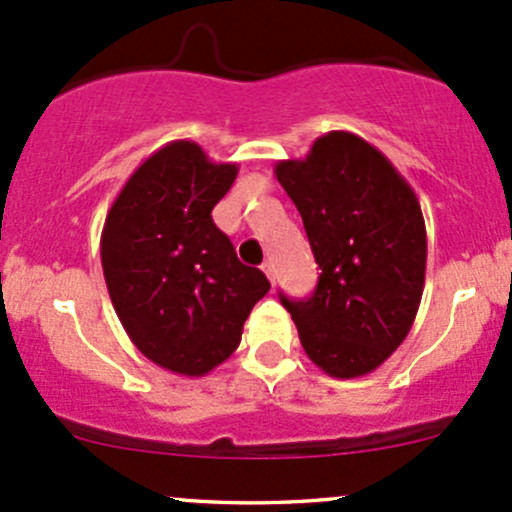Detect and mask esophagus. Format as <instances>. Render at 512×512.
Here are the masks:
<instances>
[{
  "label": "esophagus",
  "instance_id": "1",
  "mask_svg": "<svg viewBox=\"0 0 512 512\" xmlns=\"http://www.w3.org/2000/svg\"><path fill=\"white\" fill-rule=\"evenodd\" d=\"M262 272L267 274V279L274 284V264H272V262H264V264H262Z\"/></svg>",
  "mask_w": 512,
  "mask_h": 512
}]
</instances>
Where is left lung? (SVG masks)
I'll list each match as a JSON object with an SVG mask.
<instances>
[{"instance_id": "obj_1", "label": "left lung", "mask_w": 512, "mask_h": 512, "mask_svg": "<svg viewBox=\"0 0 512 512\" xmlns=\"http://www.w3.org/2000/svg\"><path fill=\"white\" fill-rule=\"evenodd\" d=\"M296 204L315 262L308 301L281 303L317 368L361 378L407 339L426 281V223L407 180L358 134L317 137L305 158L274 166Z\"/></svg>"}]
</instances>
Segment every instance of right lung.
Returning <instances> with one entry per match:
<instances>
[{
  "label": "right lung",
  "mask_w": 512,
  "mask_h": 512,
  "mask_svg": "<svg viewBox=\"0 0 512 512\" xmlns=\"http://www.w3.org/2000/svg\"><path fill=\"white\" fill-rule=\"evenodd\" d=\"M236 175L238 163H214L178 139L129 175L105 216L103 274L127 337L187 378L238 349L250 310L269 291L267 276L238 260L211 219Z\"/></svg>",
  "instance_id": "1"
}]
</instances>
